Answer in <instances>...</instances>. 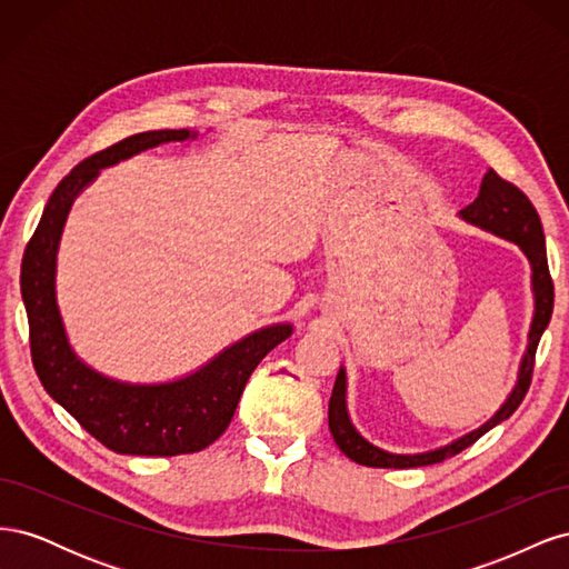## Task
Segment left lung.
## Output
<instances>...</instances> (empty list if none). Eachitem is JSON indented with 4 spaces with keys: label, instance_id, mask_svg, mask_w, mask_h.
<instances>
[{
    "label": "left lung",
    "instance_id": "obj_1",
    "mask_svg": "<svg viewBox=\"0 0 569 569\" xmlns=\"http://www.w3.org/2000/svg\"><path fill=\"white\" fill-rule=\"evenodd\" d=\"M460 216L468 222H472V226H479L498 237L510 239V242H515L527 253L531 263V284H533V301H537V308H533L527 353L520 366V380L515 385L512 393L508 396V401L501 406V410H498L487 425L475 429V432L465 435L458 441L443 446V449H437V451L418 453V456H396L368 443L353 429L347 412V375H343V370H339L332 396H330V432L341 453L349 456L358 465H368V468L403 470V468H422V465H435L446 458H453L456 453L472 446L479 437H485L498 422L508 420L512 412L518 410V406L522 403V399L529 391L539 339L550 322V313H553V278H550V270H548L541 218L522 189L518 184L503 180L496 170H489L485 176L479 187V197L470 206H465Z\"/></svg>",
    "mask_w": 569,
    "mask_h": 569
}]
</instances>
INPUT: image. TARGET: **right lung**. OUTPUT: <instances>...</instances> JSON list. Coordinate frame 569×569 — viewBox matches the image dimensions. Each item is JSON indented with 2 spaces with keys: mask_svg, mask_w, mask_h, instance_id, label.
Masks as SVG:
<instances>
[{
  "mask_svg": "<svg viewBox=\"0 0 569 569\" xmlns=\"http://www.w3.org/2000/svg\"><path fill=\"white\" fill-rule=\"evenodd\" d=\"M187 137H194V132H137L78 163L51 192L23 253L21 295L30 327L32 366L51 399L113 453L180 456L203 451L228 429L256 366L291 335L289 325L266 327L237 341L184 380L153 387L107 380L82 366L68 347L54 299V258L66 213L76 194L97 176L99 168Z\"/></svg>",
  "mask_w": 569,
  "mask_h": 569,
  "instance_id": "obj_1",
  "label": "right lung"
}]
</instances>
